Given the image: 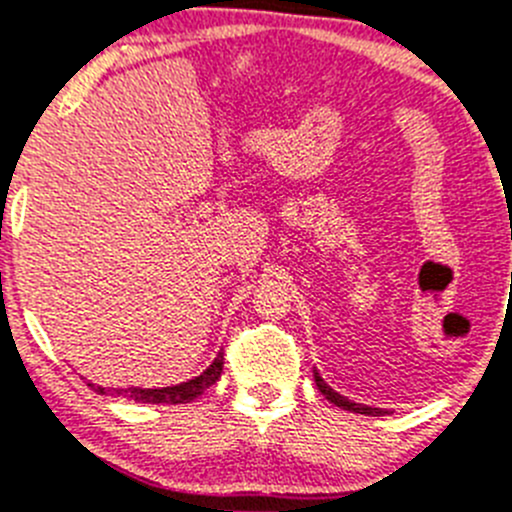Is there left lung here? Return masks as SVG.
Wrapping results in <instances>:
<instances>
[{
    "mask_svg": "<svg viewBox=\"0 0 512 512\" xmlns=\"http://www.w3.org/2000/svg\"><path fill=\"white\" fill-rule=\"evenodd\" d=\"M313 380H316V388H319V393L324 395L329 403L339 405V408H344V411H352V413H362V416H385V408H375V405H365V403H354V400L344 398V395L336 393L334 388H331L329 382L324 380V377L319 375V370L313 367Z\"/></svg>",
    "mask_w": 512,
    "mask_h": 512,
    "instance_id": "1",
    "label": "left lung"
}]
</instances>
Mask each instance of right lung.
<instances>
[{"mask_svg":"<svg viewBox=\"0 0 512 512\" xmlns=\"http://www.w3.org/2000/svg\"><path fill=\"white\" fill-rule=\"evenodd\" d=\"M224 370V352L216 354V359L206 367L201 375H196L193 380L178 382V385H168V388H112L104 390L101 385L89 382V388H94L96 393H109V395H122L127 400H135V403H163V405H181L191 403V400L199 398L206 388H211Z\"/></svg>","mask_w":512,"mask_h":512,"instance_id":"obj_1","label":"right lung"}]
</instances>
